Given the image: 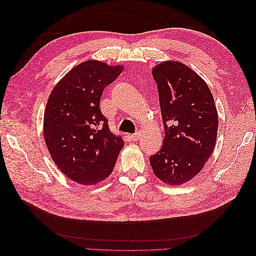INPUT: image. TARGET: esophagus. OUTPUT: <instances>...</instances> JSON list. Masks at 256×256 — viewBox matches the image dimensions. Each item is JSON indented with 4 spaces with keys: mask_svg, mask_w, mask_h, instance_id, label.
I'll return each mask as SVG.
<instances>
[{
    "mask_svg": "<svg viewBox=\"0 0 256 256\" xmlns=\"http://www.w3.org/2000/svg\"><path fill=\"white\" fill-rule=\"evenodd\" d=\"M130 138L132 141H138V140H140L141 138V134L140 132H136V134H131L130 136Z\"/></svg>",
    "mask_w": 256,
    "mask_h": 256,
    "instance_id": "1",
    "label": "esophagus"
}]
</instances>
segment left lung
Listing matches in <instances>:
<instances>
[{
    "label": "left lung",
    "mask_w": 256,
    "mask_h": 256,
    "mask_svg": "<svg viewBox=\"0 0 256 256\" xmlns=\"http://www.w3.org/2000/svg\"><path fill=\"white\" fill-rule=\"evenodd\" d=\"M157 83L164 138L150 158L152 171L171 186L188 182L214 152L218 112L207 83L178 60H164L152 70Z\"/></svg>",
    "instance_id": "obj_1"
}]
</instances>
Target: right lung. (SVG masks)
Returning <instances> with one entry per match:
<instances>
[{
    "label": "right lung",
    "mask_w": 256,
    "mask_h": 256,
    "mask_svg": "<svg viewBox=\"0 0 256 256\" xmlns=\"http://www.w3.org/2000/svg\"><path fill=\"white\" fill-rule=\"evenodd\" d=\"M122 65L88 60L74 66L53 88L44 114V138L54 164L72 180L92 186L113 171L124 147L99 108L104 88Z\"/></svg>",
    "instance_id": "add662e5"
}]
</instances>
